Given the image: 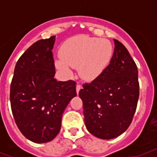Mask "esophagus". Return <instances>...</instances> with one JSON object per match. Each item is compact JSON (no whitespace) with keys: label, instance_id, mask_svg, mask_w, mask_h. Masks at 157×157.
<instances>
[{"label":"esophagus","instance_id":"1","mask_svg":"<svg viewBox=\"0 0 157 157\" xmlns=\"http://www.w3.org/2000/svg\"><path fill=\"white\" fill-rule=\"evenodd\" d=\"M81 89V85H79V84H77L76 85V94H79V91H80V90Z\"/></svg>","mask_w":157,"mask_h":157}]
</instances>
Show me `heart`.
I'll return each mask as SVG.
<instances>
[{
    "label": "heart",
    "mask_w": 157,
    "mask_h": 157,
    "mask_svg": "<svg viewBox=\"0 0 157 157\" xmlns=\"http://www.w3.org/2000/svg\"><path fill=\"white\" fill-rule=\"evenodd\" d=\"M60 59L55 67L65 74L77 67L79 75L86 81H93L103 73L112 56V46L108 40L76 36L67 40L60 48Z\"/></svg>",
    "instance_id": "b5f03b06"
}]
</instances>
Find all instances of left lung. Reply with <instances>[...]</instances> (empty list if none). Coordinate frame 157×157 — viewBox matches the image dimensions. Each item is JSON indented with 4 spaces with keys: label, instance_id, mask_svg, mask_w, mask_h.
I'll list each match as a JSON object with an SVG mask.
<instances>
[{
    "label": "left lung",
    "instance_id": "left-lung-1",
    "mask_svg": "<svg viewBox=\"0 0 157 157\" xmlns=\"http://www.w3.org/2000/svg\"><path fill=\"white\" fill-rule=\"evenodd\" d=\"M114 43L109 65L79 92L86 129L101 139L117 138L128 129L139 96L136 64L124 45Z\"/></svg>",
    "mask_w": 157,
    "mask_h": 157
}]
</instances>
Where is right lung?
Returning <instances> with one entry per match:
<instances>
[{
    "instance_id": "1",
    "label": "right lung",
    "mask_w": 157,
    "mask_h": 157,
    "mask_svg": "<svg viewBox=\"0 0 157 157\" xmlns=\"http://www.w3.org/2000/svg\"><path fill=\"white\" fill-rule=\"evenodd\" d=\"M54 42L53 36L31 45L17 62L10 86L11 110L17 126L36 144L57 136L64 111L76 96L75 81L54 78Z\"/></svg>"
}]
</instances>
